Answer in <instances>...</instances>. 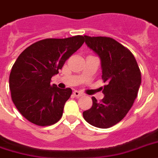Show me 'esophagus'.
Returning a JSON list of instances; mask_svg holds the SVG:
<instances>
[{
    "mask_svg": "<svg viewBox=\"0 0 158 158\" xmlns=\"http://www.w3.org/2000/svg\"><path fill=\"white\" fill-rule=\"evenodd\" d=\"M73 94H74V96L77 97V98H79V97H82L83 95H84V94H82V93H80V92H79V91H77V90L74 91V93H73Z\"/></svg>",
    "mask_w": 158,
    "mask_h": 158,
    "instance_id": "34e87169",
    "label": "esophagus"
}]
</instances>
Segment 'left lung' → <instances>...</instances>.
I'll list each match as a JSON object with an SVG mask.
<instances>
[{
	"label": "left lung",
	"mask_w": 158,
	"mask_h": 158,
	"mask_svg": "<svg viewBox=\"0 0 158 158\" xmlns=\"http://www.w3.org/2000/svg\"><path fill=\"white\" fill-rule=\"evenodd\" d=\"M85 43L101 60L105 97L100 102L94 97L93 106L84 110V120L95 127L107 129L125 117L132 107L141 84V72L130 50L106 37L84 36Z\"/></svg>",
	"instance_id": "obj_1"
}]
</instances>
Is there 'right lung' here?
<instances>
[{
  "mask_svg": "<svg viewBox=\"0 0 158 158\" xmlns=\"http://www.w3.org/2000/svg\"><path fill=\"white\" fill-rule=\"evenodd\" d=\"M84 43L80 35L47 38L27 48L15 62L10 74L11 98L28 121L40 126L56 123L61 118L71 89H59L51 79Z\"/></svg>",
  "mask_w": 158,
  "mask_h": 158,
  "instance_id": "1",
  "label": "right lung"
}]
</instances>
